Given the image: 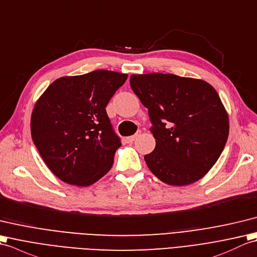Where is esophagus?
Returning a JSON list of instances; mask_svg holds the SVG:
<instances>
[{"label": "esophagus", "mask_w": 257, "mask_h": 257, "mask_svg": "<svg viewBox=\"0 0 257 257\" xmlns=\"http://www.w3.org/2000/svg\"><path fill=\"white\" fill-rule=\"evenodd\" d=\"M140 135H141V131H138V132H136L134 135H132V136H130V138H127L126 141L128 142V143H132V142H134L136 139H138Z\"/></svg>", "instance_id": "1"}]
</instances>
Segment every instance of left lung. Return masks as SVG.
Instances as JSON below:
<instances>
[{
    "instance_id": "left-lung-1",
    "label": "left lung",
    "mask_w": 257,
    "mask_h": 257,
    "mask_svg": "<svg viewBox=\"0 0 257 257\" xmlns=\"http://www.w3.org/2000/svg\"><path fill=\"white\" fill-rule=\"evenodd\" d=\"M131 88L148 110L156 147L144 156L170 186L199 180L218 161L229 136V116L212 85L172 73L132 75Z\"/></svg>"
}]
</instances>
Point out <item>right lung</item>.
Segmentation results:
<instances>
[{"label":"right lung","instance_id":"right-lung-1","mask_svg":"<svg viewBox=\"0 0 257 257\" xmlns=\"http://www.w3.org/2000/svg\"><path fill=\"white\" fill-rule=\"evenodd\" d=\"M127 75L94 70L57 79L42 94L31 119L33 142L59 179L85 187L111 169L121 139L105 107Z\"/></svg>","mask_w":257,"mask_h":257}]
</instances>
